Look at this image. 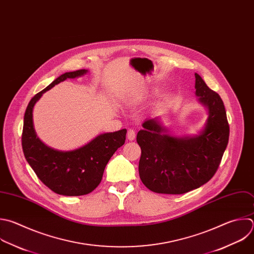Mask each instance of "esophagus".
Segmentation results:
<instances>
[{"mask_svg": "<svg viewBox=\"0 0 254 254\" xmlns=\"http://www.w3.org/2000/svg\"><path fill=\"white\" fill-rule=\"evenodd\" d=\"M127 138L129 139V140H133L134 138H135V131L133 130V129H131V128H129L128 130H127Z\"/></svg>", "mask_w": 254, "mask_h": 254, "instance_id": "obj_1", "label": "esophagus"}]
</instances>
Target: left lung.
<instances>
[{
    "mask_svg": "<svg viewBox=\"0 0 254 254\" xmlns=\"http://www.w3.org/2000/svg\"><path fill=\"white\" fill-rule=\"evenodd\" d=\"M194 75L195 95L208 111L199 134L171 136L158 118L146 119L137 132L139 178L153 192L183 194L203 186L216 173L227 146L229 126L223 102L198 73Z\"/></svg>",
    "mask_w": 254,
    "mask_h": 254,
    "instance_id": "8db88e82",
    "label": "left lung"
}]
</instances>
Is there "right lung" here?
<instances>
[{
  "instance_id": "1",
  "label": "right lung",
  "mask_w": 254,
  "mask_h": 254,
  "mask_svg": "<svg viewBox=\"0 0 254 254\" xmlns=\"http://www.w3.org/2000/svg\"><path fill=\"white\" fill-rule=\"evenodd\" d=\"M88 69L64 72L38 93L29 103L22 134L25 157L40 181L54 192L78 196L92 192L102 182L107 163L126 140L127 129L102 133L79 148L61 151L47 146L34 128L33 110L44 93L66 78L86 74Z\"/></svg>"
}]
</instances>
